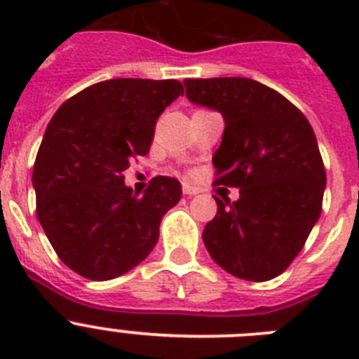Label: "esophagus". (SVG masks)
I'll return each mask as SVG.
<instances>
[{
  "instance_id": "34e87169",
  "label": "esophagus",
  "mask_w": 359,
  "mask_h": 359,
  "mask_svg": "<svg viewBox=\"0 0 359 359\" xmlns=\"http://www.w3.org/2000/svg\"><path fill=\"white\" fill-rule=\"evenodd\" d=\"M183 194H187V196L199 194V189H196V187L189 185V183H183Z\"/></svg>"
}]
</instances>
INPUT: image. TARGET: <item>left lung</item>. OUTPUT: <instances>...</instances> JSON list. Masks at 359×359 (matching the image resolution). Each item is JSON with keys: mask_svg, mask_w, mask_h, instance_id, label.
<instances>
[{"mask_svg": "<svg viewBox=\"0 0 359 359\" xmlns=\"http://www.w3.org/2000/svg\"><path fill=\"white\" fill-rule=\"evenodd\" d=\"M189 100L217 109L223 142L215 185L236 187L205 226L210 257L233 277L275 278L290 268L322 214L325 167L309 120L261 82L244 77L185 79Z\"/></svg>", "mask_w": 359, "mask_h": 359, "instance_id": "obj_1", "label": "left lung"}]
</instances>
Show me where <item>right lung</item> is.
<instances>
[{
	"label": "right lung",
	"mask_w": 359,
	"mask_h": 359,
	"mask_svg": "<svg viewBox=\"0 0 359 359\" xmlns=\"http://www.w3.org/2000/svg\"><path fill=\"white\" fill-rule=\"evenodd\" d=\"M180 81L111 79L68 98L50 120L32 183L44 233L62 262L90 280L128 273L152 252L165 212L182 198L176 177L156 176L144 196L123 185L145 156Z\"/></svg>",
	"instance_id": "add662e5"
}]
</instances>
